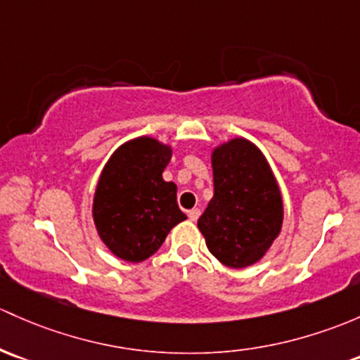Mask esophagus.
<instances>
[{"label":"esophagus","mask_w":360,"mask_h":360,"mask_svg":"<svg viewBox=\"0 0 360 360\" xmlns=\"http://www.w3.org/2000/svg\"><path fill=\"white\" fill-rule=\"evenodd\" d=\"M200 214H202V212H200V209H191V210H188V217H190L191 222L198 221Z\"/></svg>","instance_id":"obj_1"}]
</instances>
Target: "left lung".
I'll use <instances>...</instances> for the list:
<instances>
[{
  "instance_id": "obj_1",
  "label": "left lung",
  "mask_w": 360,
  "mask_h": 360,
  "mask_svg": "<svg viewBox=\"0 0 360 360\" xmlns=\"http://www.w3.org/2000/svg\"><path fill=\"white\" fill-rule=\"evenodd\" d=\"M214 196L198 229L215 259L233 269L259 262L283 226V196L269 162L247 138L212 150Z\"/></svg>"
}]
</instances>
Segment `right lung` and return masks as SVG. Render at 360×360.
Segmentation results:
<instances>
[{
	"label": "right lung",
	"instance_id": "add662e5",
	"mask_svg": "<svg viewBox=\"0 0 360 360\" xmlns=\"http://www.w3.org/2000/svg\"><path fill=\"white\" fill-rule=\"evenodd\" d=\"M172 146L151 136L122 143L108 158L93 196L98 236L115 257L143 262L162 247L186 215L177 207V186L162 172Z\"/></svg>",
	"mask_w": 360,
	"mask_h": 360
}]
</instances>
